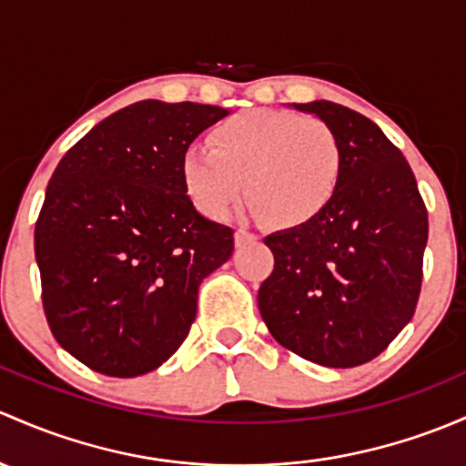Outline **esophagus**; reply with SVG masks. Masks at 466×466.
<instances>
[{"mask_svg": "<svg viewBox=\"0 0 466 466\" xmlns=\"http://www.w3.org/2000/svg\"><path fill=\"white\" fill-rule=\"evenodd\" d=\"M254 238H257V234L248 232V229H237V234H234V243H237L238 248L246 246L249 241H254Z\"/></svg>", "mask_w": 466, "mask_h": 466, "instance_id": "1", "label": "esophagus"}]
</instances>
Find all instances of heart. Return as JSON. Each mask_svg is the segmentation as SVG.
<instances>
[{
  "instance_id": "heart-1",
  "label": "heart",
  "mask_w": 466,
  "mask_h": 466,
  "mask_svg": "<svg viewBox=\"0 0 466 466\" xmlns=\"http://www.w3.org/2000/svg\"><path fill=\"white\" fill-rule=\"evenodd\" d=\"M344 154L335 131L292 111L248 109L209 131V147L180 156V183L205 218L223 220L243 196L277 228H301L326 212L339 189Z\"/></svg>"
}]
</instances>
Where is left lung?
Returning <instances> with one entry per match:
<instances>
[{
  "label": "left lung",
  "mask_w": 466,
  "mask_h": 466,
  "mask_svg": "<svg viewBox=\"0 0 466 466\" xmlns=\"http://www.w3.org/2000/svg\"><path fill=\"white\" fill-rule=\"evenodd\" d=\"M292 106L335 131L344 174L321 217L266 237L274 270L258 288V310L288 350L352 369L380 355L413 317L427 208L406 158L373 120L328 100Z\"/></svg>",
  "instance_id": "1"
}]
</instances>
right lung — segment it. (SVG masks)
Listing matches in <instances>:
<instances>
[{"mask_svg":"<svg viewBox=\"0 0 466 466\" xmlns=\"http://www.w3.org/2000/svg\"><path fill=\"white\" fill-rule=\"evenodd\" d=\"M229 111L140 100L66 151L35 225L53 337L102 375L136 377L169 360L196 319L198 286L234 249L180 183V156Z\"/></svg>","mask_w":466,"mask_h":466,"instance_id":"1","label":"right lung"}]
</instances>
